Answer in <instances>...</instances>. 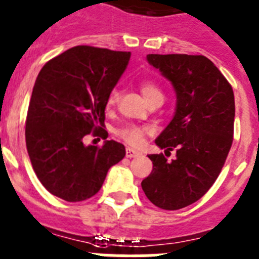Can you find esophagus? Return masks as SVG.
Instances as JSON below:
<instances>
[{
    "label": "esophagus",
    "instance_id": "esophagus-1",
    "mask_svg": "<svg viewBox=\"0 0 259 259\" xmlns=\"http://www.w3.org/2000/svg\"><path fill=\"white\" fill-rule=\"evenodd\" d=\"M139 155H140L139 151L134 150V149H131V148L125 149V156H127V158H136V156H139Z\"/></svg>",
    "mask_w": 259,
    "mask_h": 259
}]
</instances>
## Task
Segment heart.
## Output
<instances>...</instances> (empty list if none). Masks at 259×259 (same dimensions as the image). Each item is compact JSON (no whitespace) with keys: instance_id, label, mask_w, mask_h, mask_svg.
I'll use <instances>...</instances> for the list:
<instances>
[{"instance_id":"obj_1","label":"heart","mask_w":259,"mask_h":259,"mask_svg":"<svg viewBox=\"0 0 259 259\" xmlns=\"http://www.w3.org/2000/svg\"><path fill=\"white\" fill-rule=\"evenodd\" d=\"M140 90H141L142 95L145 96V99L149 103L155 100V99H163L162 90L159 89V86L154 80H141L140 82ZM118 99H119V92H118V90H113L110 92V95H109V105H114L118 101ZM149 134H151L150 127H148V125L135 124V123H128V124H124L123 127L117 130L118 136L131 146H139L144 141V137Z\"/></svg>"}]
</instances>
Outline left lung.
I'll list each match as a JSON object with an SVG mask.
<instances>
[{
  "label": "left lung",
  "instance_id": "8db88e82",
  "mask_svg": "<svg viewBox=\"0 0 259 259\" xmlns=\"http://www.w3.org/2000/svg\"><path fill=\"white\" fill-rule=\"evenodd\" d=\"M148 61L176 91L175 117L155 140L168 153L176 149V159L150 154L153 170L141 186L156 207L181 209L207 193L226 162L234 140V91L203 55L150 54Z\"/></svg>",
  "mask_w": 259,
  "mask_h": 259
}]
</instances>
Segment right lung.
Masks as SVG:
<instances>
[{"label":"right lung","instance_id":"obj_1","mask_svg":"<svg viewBox=\"0 0 259 259\" xmlns=\"http://www.w3.org/2000/svg\"><path fill=\"white\" fill-rule=\"evenodd\" d=\"M131 54L75 46L38 73L25 120V142L38 180L52 195L82 201L99 193L109 168L124 158L120 142L84 146L89 134L108 137L105 106Z\"/></svg>","mask_w":259,"mask_h":259}]
</instances>
